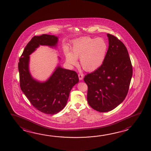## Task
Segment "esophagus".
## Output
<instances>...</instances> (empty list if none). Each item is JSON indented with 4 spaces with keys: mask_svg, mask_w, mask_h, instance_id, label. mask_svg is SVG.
I'll return each instance as SVG.
<instances>
[{
    "mask_svg": "<svg viewBox=\"0 0 151 151\" xmlns=\"http://www.w3.org/2000/svg\"><path fill=\"white\" fill-rule=\"evenodd\" d=\"M78 77H79V79L80 80H82L83 79V74L82 73H79Z\"/></svg>",
    "mask_w": 151,
    "mask_h": 151,
    "instance_id": "1",
    "label": "esophagus"
}]
</instances>
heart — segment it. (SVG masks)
<instances>
[{"instance_id": "b5f03b06", "label": "heart", "mask_w": 151, "mask_h": 151, "mask_svg": "<svg viewBox=\"0 0 151 151\" xmlns=\"http://www.w3.org/2000/svg\"><path fill=\"white\" fill-rule=\"evenodd\" d=\"M107 52V45L103 39L82 37L74 41L71 52H65L66 60L70 65H76L77 59L83 69L93 71L101 66Z\"/></svg>"}]
</instances>
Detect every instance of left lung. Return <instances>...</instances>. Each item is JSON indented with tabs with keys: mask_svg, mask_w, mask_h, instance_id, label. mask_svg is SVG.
I'll use <instances>...</instances> for the list:
<instances>
[{
	"mask_svg": "<svg viewBox=\"0 0 151 151\" xmlns=\"http://www.w3.org/2000/svg\"><path fill=\"white\" fill-rule=\"evenodd\" d=\"M109 48L104 63L87 74V101L100 112L113 110L124 101L129 90L132 67L125 45L116 37L107 33Z\"/></svg>",
	"mask_w": 151,
	"mask_h": 151,
	"instance_id": "8db88e82",
	"label": "left lung"
}]
</instances>
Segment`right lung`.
<instances>
[{
  "mask_svg": "<svg viewBox=\"0 0 151 151\" xmlns=\"http://www.w3.org/2000/svg\"><path fill=\"white\" fill-rule=\"evenodd\" d=\"M58 40V38L54 35L34 36L25 47L18 64L22 91L36 109L51 115L58 113L65 106L72 88L79 82L78 74L58 65L46 81H39L31 74L29 55L40 45L55 48Z\"/></svg>",
  "mask_w": 151,
  "mask_h": 151,
  "instance_id": "1",
  "label": "right lung"
}]
</instances>
